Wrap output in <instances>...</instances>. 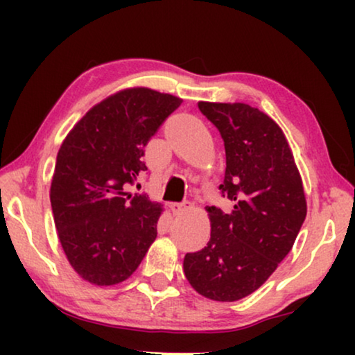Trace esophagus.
Segmentation results:
<instances>
[{
    "instance_id": "34e87169",
    "label": "esophagus",
    "mask_w": 355,
    "mask_h": 355,
    "mask_svg": "<svg viewBox=\"0 0 355 355\" xmlns=\"http://www.w3.org/2000/svg\"><path fill=\"white\" fill-rule=\"evenodd\" d=\"M163 176H164V178H169V176H178V178H182V176H181V174L174 173L171 168H169V169H166V171H164V174H163ZM178 202H179V200H178Z\"/></svg>"
}]
</instances>
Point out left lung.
I'll return each instance as SVG.
<instances>
[{
  "label": "left lung",
  "instance_id": "1",
  "mask_svg": "<svg viewBox=\"0 0 355 355\" xmlns=\"http://www.w3.org/2000/svg\"><path fill=\"white\" fill-rule=\"evenodd\" d=\"M181 98L137 87L95 105L56 157L50 200L62 250L82 279L119 284L157 239L163 207L140 192L144 147Z\"/></svg>",
  "mask_w": 355,
  "mask_h": 355
}]
</instances>
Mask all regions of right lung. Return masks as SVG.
<instances>
[{
  "label": "right lung",
  "instance_id": "obj_1",
  "mask_svg": "<svg viewBox=\"0 0 355 355\" xmlns=\"http://www.w3.org/2000/svg\"><path fill=\"white\" fill-rule=\"evenodd\" d=\"M207 118L225 140L220 189L230 203L211 207L210 241L184 257V275L203 297L234 302L255 293L289 254L307 202L289 145L268 116L218 103Z\"/></svg>",
  "mask_w": 355,
  "mask_h": 355
}]
</instances>
